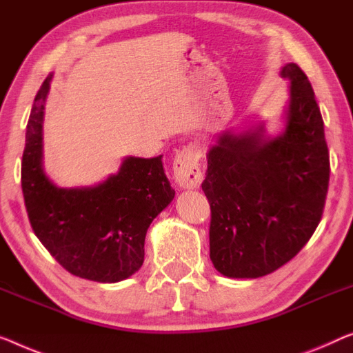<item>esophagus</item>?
I'll use <instances>...</instances> for the list:
<instances>
[{
	"mask_svg": "<svg viewBox=\"0 0 353 353\" xmlns=\"http://www.w3.org/2000/svg\"><path fill=\"white\" fill-rule=\"evenodd\" d=\"M203 157V147L199 143H190L176 154L172 170L174 181L182 188H199L203 182V172L199 160Z\"/></svg>",
	"mask_w": 353,
	"mask_h": 353,
	"instance_id": "34e87169",
	"label": "esophagus"
}]
</instances>
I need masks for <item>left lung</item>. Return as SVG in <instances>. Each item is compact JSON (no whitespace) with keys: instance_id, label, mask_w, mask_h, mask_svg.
I'll list each match as a JSON object with an SVG mask.
<instances>
[{"instance_id":"left-lung-1","label":"left lung","mask_w":353,"mask_h":353,"mask_svg":"<svg viewBox=\"0 0 353 353\" xmlns=\"http://www.w3.org/2000/svg\"><path fill=\"white\" fill-rule=\"evenodd\" d=\"M290 81L283 130L265 123L223 131L208 150L201 183L210 204V260L220 274L256 279L290 261L322 219L330 181L323 120L311 82L296 63L282 66Z\"/></svg>"}]
</instances>
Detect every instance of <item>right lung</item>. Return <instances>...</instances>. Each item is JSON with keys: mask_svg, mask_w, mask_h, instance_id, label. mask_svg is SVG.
Returning a JSON list of instances; mask_svg holds the SVG:
<instances>
[{"mask_svg": "<svg viewBox=\"0 0 353 353\" xmlns=\"http://www.w3.org/2000/svg\"><path fill=\"white\" fill-rule=\"evenodd\" d=\"M52 74L42 82L26 123L22 192L38 239L68 272L114 283L144 263L152 220L172 201L161 157H126L115 174L93 187H57L44 172L46 99Z\"/></svg>", "mask_w": 353, "mask_h": 353, "instance_id": "obj_1", "label": "right lung"}]
</instances>
